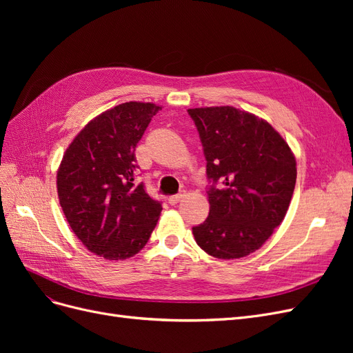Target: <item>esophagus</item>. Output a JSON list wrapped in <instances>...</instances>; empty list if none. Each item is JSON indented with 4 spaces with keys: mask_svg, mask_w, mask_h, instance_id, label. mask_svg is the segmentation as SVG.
Wrapping results in <instances>:
<instances>
[{
    "mask_svg": "<svg viewBox=\"0 0 353 353\" xmlns=\"http://www.w3.org/2000/svg\"><path fill=\"white\" fill-rule=\"evenodd\" d=\"M184 196H185L184 191H181V193H178V194L170 196V197H169V203H170V205H176L178 201H181V200L184 199Z\"/></svg>",
    "mask_w": 353,
    "mask_h": 353,
    "instance_id": "obj_1",
    "label": "esophagus"
}]
</instances>
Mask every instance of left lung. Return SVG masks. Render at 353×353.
I'll return each instance as SVG.
<instances>
[{"mask_svg": "<svg viewBox=\"0 0 353 353\" xmlns=\"http://www.w3.org/2000/svg\"><path fill=\"white\" fill-rule=\"evenodd\" d=\"M209 181V216L193 234L219 259L244 258L283 222L296 185V159L274 128L231 105L188 109Z\"/></svg>", "mask_w": 353, "mask_h": 353, "instance_id": "left-lung-1", "label": "left lung"}]
</instances>
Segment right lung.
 Segmentation results:
<instances>
[{
  "label": "right lung",
  "instance_id": "add662e5",
  "mask_svg": "<svg viewBox=\"0 0 353 353\" xmlns=\"http://www.w3.org/2000/svg\"><path fill=\"white\" fill-rule=\"evenodd\" d=\"M159 110L152 103L116 105L85 126L63 156L60 206L85 248L104 259L140 252L162 212V201L135 184V147Z\"/></svg>",
  "mask_w": 353,
  "mask_h": 353
}]
</instances>
